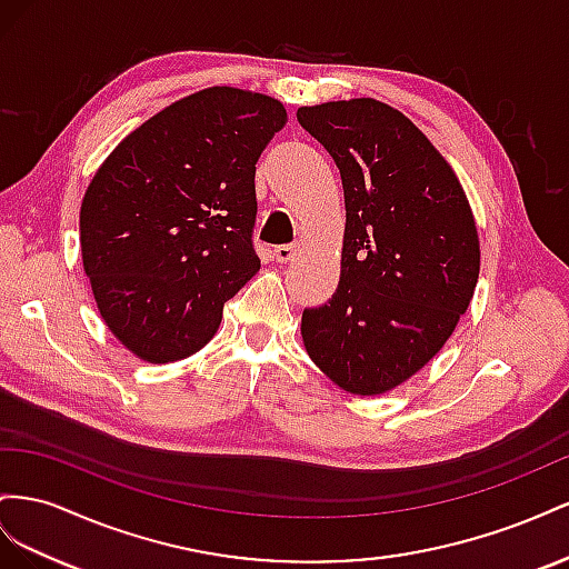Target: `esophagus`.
Returning a JSON list of instances; mask_svg holds the SVG:
<instances>
[{
  "label": "esophagus",
  "mask_w": 569,
  "mask_h": 569,
  "mask_svg": "<svg viewBox=\"0 0 569 569\" xmlns=\"http://www.w3.org/2000/svg\"><path fill=\"white\" fill-rule=\"evenodd\" d=\"M296 254V246H276L273 248V257H276V262H288L290 257Z\"/></svg>",
  "instance_id": "1"
}]
</instances>
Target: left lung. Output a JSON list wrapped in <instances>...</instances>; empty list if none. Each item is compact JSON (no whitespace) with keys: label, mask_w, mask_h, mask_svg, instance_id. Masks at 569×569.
I'll return each mask as SVG.
<instances>
[{"label":"left lung","mask_w":569,"mask_h":569,"mask_svg":"<svg viewBox=\"0 0 569 569\" xmlns=\"http://www.w3.org/2000/svg\"><path fill=\"white\" fill-rule=\"evenodd\" d=\"M298 121L340 171V281L302 312L312 362L343 391L379 396L443 348L479 279V236L443 154L371 97L300 107Z\"/></svg>","instance_id":"obj_1"}]
</instances>
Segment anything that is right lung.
Here are the masks:
<instances>
[{
	"label": "right lung",
	"instance_id": "obj_1",
	"mask_svg": "<svg viewBox=\"0 0 569 569\" xmlns=\"http://www.w3.org/2000/svg\"><path fill=\"white\" fill-rule=\"evenodd\" d=\"M286 121L273 97L207 88L136 128L92 176L83 269L109 331L140 360L198 352L259 271L254 164Z\"/></svg>",
	"mask_w": 569,
	"mask_h": 569
}]
</instances>
